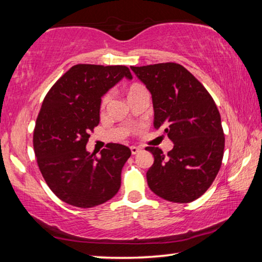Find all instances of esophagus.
<instances>
[{
  "label": "esophagus",
  "mask_w": 262,
  "mask_h": 262,
  "mask_svg": "<svg viewBox=\"0 0 262 262\" xmlns=\"http://www.w3.org/2000/svg\"><path fill=\"white\" fill-rule=\"evenodd\" d=\"M130 151H132L133 155H136V154H139V152L141 151V148L135 147V145H133V147H130Z\"/></svg>",
  "instance_id": "1"
}]
</instances>
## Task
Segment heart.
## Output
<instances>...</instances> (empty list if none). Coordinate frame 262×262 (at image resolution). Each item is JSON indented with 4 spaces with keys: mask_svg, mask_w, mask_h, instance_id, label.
Masks as SVG:
<instances>
[{
    "mask_svg": "<svg viewBox=\"0 0 262 262\" xmlns=\"http://www.w3.org/2000/svg\"><path fill=\"white\" fill-rule=\"evenodd\" d=\"M140 89H143V88L140 86V85H133V86H130L129 90H128V95L133 94V92H135L137 90H140ZM107 100H108V97H105L104 100H103V105H105L106 103H107Z\"/></svg>",
    "mask_w": 262,
    "mask_h": 262,
    "instance_id": "obj_1",
    "label": "heart"
}]
</instances>
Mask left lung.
Here are the masks:
<instances>
[{"mask_svg":"<svg viewBox=\"0 0 262 262\" xmlns=\"http://www.w3.org/2000/svg\"><path fill=\"white\" fill-rule=\"evenodd\" d=\"M130 68L151 94L155 129L163 128L173 142L167 155L145 148L155 158L147 172L149 187L171 202L196 200L210 187L223 159L225 139L215 101L181 64Z\"/></svg>","mask_w":262,"mask_h":262,"instance_id":"1","label":"left lung"}]
</instances>
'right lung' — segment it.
Segmentation results:
<instances>
[{
	"instance_id": "right-lung-1",
	"label": "right lung",
	"mask_w": 262,
	"mask_h": 262,
	"mask_svg": "<svg viewBox=\"0 0 262 262\" xmlns=\"http://www.w3.org/2000/svg\"><path fill=\"white\" fill-rule=\"evenodd\" d=\"M123 77L126 66L76 64L47 92L33 132V148L46 184L68 205L91 208L118 193L130 149L108 143L100 156L86 151L99 123L101 97Z\"/></svg>"
}]
</instances>
